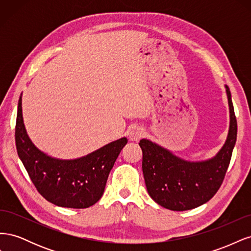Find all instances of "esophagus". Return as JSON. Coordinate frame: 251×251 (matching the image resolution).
Returning a JSON list of instances; mask_svg holds the SVG:
<instances>
[{"mask_svg":"<svg viewBox=\"0 0 251 251\" xmlns=\"http://www.w3.org/2000/svg\"><path fill=\"white\" fill-rule=\"evenodd\" d=\"M143 130L140 127H134L133 130L128 133V139H130L131 141H135L137 142L139 141V139L143 136Z\"/></svg>","mask_w":251,"mask_h":251,"instance_id":"obj_1","label":"esophagus"}]
</instances>
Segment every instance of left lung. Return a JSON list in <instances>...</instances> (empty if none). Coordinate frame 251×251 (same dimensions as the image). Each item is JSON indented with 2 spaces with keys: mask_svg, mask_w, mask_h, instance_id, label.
Here are the masks:
<instances>
[{
  "mask_svg": "<svg viewBox=\"0 0 251 251\" xmlns=\"http://www.w3.org/2000/svg\"><path fill=\"white\" fill-rule=\"evenodd\" d=\"M229 107V130L223 147L207 160L188 161L159 144L141 139L142 172L148 193L156 203L183 211L209 201L221 186L237 141V119L229 88L225 86Z\"/></svg>",
  "mask_w": 251,
  "mask_h": 251,
  "instance_id": "1",
  "label": "left lung"
}]
</instances>
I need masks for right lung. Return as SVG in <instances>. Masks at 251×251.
Here are the masks:
<instances>
[{
	"instance_id": "obj_1",
	"label": "right lung",
	"mask_w": 251,
	"mask_h": 251,
	"mask_svg": "<svg viewBox=\"0 0 251 251\" xmlns=\"http://www.w3.org/2000/svg\"><path fill=\"white\" fill-rule=\"evenodd\" d=\"M126 143L124 137L80 158H53L30 140L23 120L22 94L20 96L16 125L18 155L37 192L57 206L87 208L100 200L113 165Z\"/></svg>"
}]
</instances>
